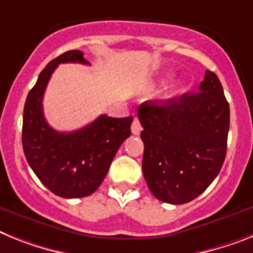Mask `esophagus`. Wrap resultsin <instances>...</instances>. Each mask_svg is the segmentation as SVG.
<instances>
[{
  "label": "esophagus",
  "instance_id": "obj_1",
  "mask_svg": "<svg viewBox=\"0 0 253 253\" xmlns=\"http://www.w3.org/2000/svg\"><path fill=\"white\" fill-rule=\"evenodd\" d=\"M141 130H143V127H141V125H140L139 120H137V118H135L132 122V125H131V131H132L133 135H139V133L141 132Z\"/></svg>",
  "mask_w": 253,
  "mask_h": 253
}]
</instances>
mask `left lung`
<instances>
[{"instance_id":"1","label":"left lung","mask_w":253,"mask_h":253,"mask_svg":"<svg viewBox=\"0 0 253 253\" xmlns=\"http://www.w3.org/2000/svg\"><path fill=\"white\" fill-rule=\"evenodd\" d=\"M137 117L144 130L143 173L157 199L184 205L209 188L226 156L230 110L213 72L199 92L169 103L146 101Z\"/></svg>"}]
</instances>
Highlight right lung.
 <instances>
[{
    "label": "right lung",
    "mask_w": 253,
    "mask_h": 253,
    "mask_svg": "<svg viewBox=\"0 0 253 253\" xmlns=\"http://www.w3.org/2000/svg\"><path fill=\"white\" fill-rule=\"evenodd\" d=\"M61 63L90 64L80 50L67 51L51 60L29 91L23 114V149L38 179L63 198L92 194L108 173L117 150L131 135L132 117L101 114L73 132H59L43 116L42 99L51 74Z\"/></svg>",
    "instance_id": "obj_1"
}]
</instances>
